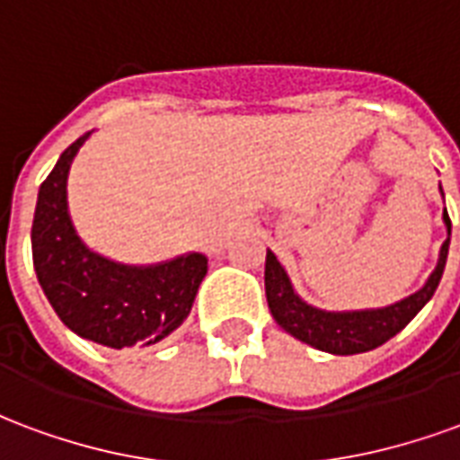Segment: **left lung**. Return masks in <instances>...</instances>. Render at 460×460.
<instances>
[{
	"instance_id": "8db88e82",
	"label": "left lung",
	"mask_w": 460,
	"mask_h": 460,
	"mask_svg": "<svg viewBox=\"0 0 460 460\" xmlns=\"http://www.w3.org/2000/svg\"><path fill=\"white\" fill-rule=\"evenodd\" d=\"M444 221L451 234V219L444 211ZM448 241L441 246L438 266L426 280V286L414 296L402 303H394L382 310H362V313H323L305 305L293 293L286 270L280 269L273 253H266V300L273 318L280 328L290 332L293 338L303 340L308 345L318 347L323 352L332 355H357L375 347L385 345L386 340L394 338L399 330H404L419 310L431 300L438 288V280L444 276L446 256H448Z\"/></svg>"
}]
</instances>
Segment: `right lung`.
<instances>
[{
    "mask_svg": "<svg viewBox=\"0 0 460 460\" xmlns=\"http://www.w3.org/2000/svg\"><path fill=\"white\" fill-rule=\"evenodd\" d=\"M88 132L68 145L36 201L31 253L46 298L75 335L105 347L155 345L190 315L207 259L190 253L150 269L118 266L88 251L75 236L66 180Z\"/></svg>",
    "mask_w": 460,
    "mask_h": 460,
    "instance_id": "right-lung-1",
    "label": "right lung"
}]
</instances>
